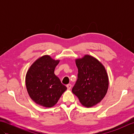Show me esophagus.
Segmentation results:
<instances>
[{
    "label": "esophagus",
    "mask_w": 134,
    "mask_h": 134,
    "mask_svg": "<svg viewBox=\"0 0 134 134\" xmlns=\"http://www.w3.org/2000/svg\"><path fill=\"white\" fill-rule=\"evenodd\" d=\"M67 87L68 89L70 90L71 88V84H68V85H67Z\"/></svg>",
    "instance_id": "obj_1"
}]
</instances>
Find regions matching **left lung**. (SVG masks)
<instances>
[{"instance_id": "obj_1", "label": "left lung", "mask_w": 134, "mask_h": 134, "mask_svg": "<svg viewBox=\"0 0 134 134\" xmlns=\"http://www.w3.org/2000/svg\"><path fill=\"white\" fill-rule=\"evenodd\" d=\"M78 79L72 92L82 105L91 107L98 104L106 95L109 85L108 74L104 65L90 55L76 59Z\"/></svg>"}]
</instances>
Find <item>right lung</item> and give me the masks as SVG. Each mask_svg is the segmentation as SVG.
Segmentation results:
<instances>
[{
    "instance_id": "right-lung-1",
    "label": "right lung",
    "mask_w": 134,
    "mask_h": 134,
    "mask_svg": "<svg viewBox=\"0 0 134 134\" xmlns=\"http://www.w3.org/2000/svg\"><path fill=\"white\" fill-rule=\"evenodd\" d=\"M59 60L45 55L31 65L26 75V86L30 97L36 104L50 108L54 106L67 87L61 83L55 71Z\"/></svg>"
}]
</instances>
